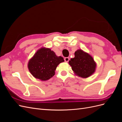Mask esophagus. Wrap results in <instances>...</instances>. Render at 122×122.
<instances>
[{
  "mask_svg": "<svg viewBox=\"0 0 122 122\" xmlns=\"http://www.w3.org/2000/svg\"><path fill=\"white\" fill-rule=\"evenodd\" d=\"M64 60L66 62H68L69 61V57H66L64 58Z\"/></svg>",
  "mask_w": 122,
  "mask_h": 122,
  "instance_id": "34e87169",
  "label": "esophagus"
}]
</instances>
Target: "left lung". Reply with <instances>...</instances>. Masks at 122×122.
Wrapping results in <instances>:
<instances>
[{
	"instance_id": "1",
	"label": "left lung",
	"mask_w": 122,
	"mask_h": 122,
	"mask_svg": "<svg viewBox=\"0 0 122 122\" xmlns=\"http://www.w3.org/2000/svg\"><path fill=\"white\" fill-rule=\"evenodd\" d=\"M75 57L69 61V65L77 75L82 78H87L93 74L96 64L90 54L82 50H78L74 53Z\"/></svg>"
}]
</instances>
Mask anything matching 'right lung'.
I'll list each match as a JSON object with an SVG mask.
<instances>
[{"instance_id": "right-lung-1", "label": "right lung", "mask_w": 122, "mask_h": 122, "mask_svg": "<svg viewBox=\"0 0 122 122\" xmlns=\"http://www.w3.org/2000/svg\"><path fill=\"white\" fill-rule=\"evenodd\" d=\"M64 61L63 57L57 56L50 49L42 48L29 60L28 68L35 78L45 81L54 75L57 66Z\"/></svg>"}]
</instances>
